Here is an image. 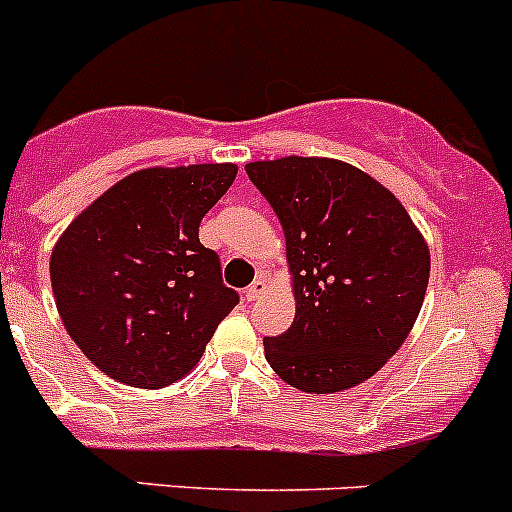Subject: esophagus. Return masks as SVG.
<instances>
[{
    "instance_id": "esophagus-1",
    "label": "esophagus",
    "mask_w": 512,
    "mask_h": 512,
    "mask_svg": "<svg viewBox=\"0 0 512 512\" xmlns=\"http://www.w3.org/2000/svg\"><path fill=\"white\" fill-rule=\"evenodd\" d=\"M265 293H267L265 280H255V283H252L250 288L245 290V298H247V300H260Z\"/></svg>"
}]
</instances>
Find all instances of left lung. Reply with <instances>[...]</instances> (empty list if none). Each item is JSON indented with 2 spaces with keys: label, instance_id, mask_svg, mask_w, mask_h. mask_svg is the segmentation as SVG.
Listing matches in <instances>:
<instances>
[{
  "label": "left lung",
  "instance_id": "left-lung-1",
  "mask_svg": "<svg viewBox=\"0 0 512 512\" xmlns=\"http://www.w3.org/2000/svg\"><path fill=\"white\" fill-rule=\"evenodd\" d=\"M278 214L295 321L265 338L272 371L308 394L364 384L412 333L429 247L404 204L366 171L326 156L245 166Z\"/></svg>",
  "mask_w": 512,
  "mask_h": 512
}]
</instances>
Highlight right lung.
Here are the masks:
<instances>
[{"instance_id":"obj_1","label":"right lung","mask_w":512,"mask_h":512,"mask_svg":"<svg viewBox=\"0 0 512 512\" xmlns=\"http://www.w3.org/2000/svg\"><path fill=\"white\" fill-rule=\"evenodd\" d=\"M237 176L234 164L151 166L83 209L52 247L57 313L105 376L164 389L199 364L240 295L222 283L202 217Z\"/></svg>"}]
</instances>
